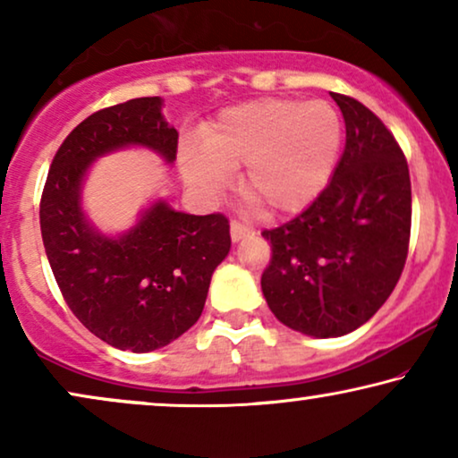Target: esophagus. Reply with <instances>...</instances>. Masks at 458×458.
Masks as SVG:
<instances>
[{"mask_svg":"<svg viewBox=\"0 0 458 458\" xmlns=\"http://www.w3.org/2000/svg\"><path fill=\"white\" fill-rule=\"evenodd\" d=\"M252 233H254V229L248 227V225H243L240 221H231V240L233 242H240V240H243V237H248Z\"/></svg>","mask_w":458,"mask_h":458,"instance_id":"esophagus-1","label":"esophagus"}]
</instances>
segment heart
<instances>
[{
  "instance_id": "obj_1",
  "label": "heart",
  "mask_w": 458,
  "mask_h": 458,
  "mask_svg": "<svg viewBox=\"0 0 458 458\" xmlns=\"http://www.w3.org/2000/svg\"><path fill=\"white\" fill-rule=\"evenodd\" d=\"M342 123L327 102L265 98L223 110L199 131V146L183 143L179 166L199 196L215 198L242 166L240 193L262 216L304 210L334 171Z\"/></svg>"
}]
</instances>
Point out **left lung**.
Segmentation results:
<instances>
[{
	"mask_svg": "<svg viewBox=\"0 0 458 458\" xmlns=\"http://www.w3.org/2000/svg\"><path fill=\"white\" fill-rule=\"evenodd\" d=\"M346 123L334 177L309 208L262 237L260 285L281 323L312 337L346 335L377 312L403 275L411 177L398 141L359 99L331 93Z\"/></svg>",
	"mask_w": 458,
	"mask_h": 458,
	"instance_id": "left-lung-1",
	"label": "left lung"
}]
</instances>
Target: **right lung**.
Here are the masks:
<instances>
[{"label":"right lung","instance_id":"right-lung-1","mask_svg":"<svg viewBox=\"0 0 458 458\" xmlns=\"http://www.w3.org/2000/svg\"><path fill=\"white\" fill-rule=\"evenodd\" d=\"M160 110V98H137L87 116L55 152L39 206L43 246L68 309L99 340L131 352L166 346L198 321L231 248L227 216L185 215L165 199L118 237L87 221L81 187L99 156L141 146L168 165L177 158L179 133Z\"/></svg>","mask_w":458,"mask_h":458}]
</instances>
